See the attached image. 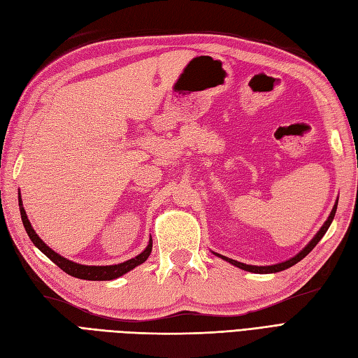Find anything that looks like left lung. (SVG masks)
Wrapping results in <instances>:
<instances>
[{
    "label": "left lung",
    "mask_w": 358,
    "mask_h": 358,
    "mask_svg": "<svg viewBox=\"0 0 358 358\" xmlns=\"http://www.w3.org/2000/svg\"><path fill=\"white\" fill-rule=\"evenodd\" d=\"M338 200H339V199H338ZM338 200H336V203H334V206H333V209H331V212H330V215H329L327 221L322 224V227L318 230V233L312 237V241H310L305 248H303L299 254H296L294 257H291L289 259H285V262H282V263H276V264H272V266H252V264H245V263H241V262H236V259L229 258V257H225V255H221V254H218V252H213V251H212V252H213L216 257H220V258L225 259L227 263H230V264H233V266H236V267H239V268H242V270H246V272H251V273L267 275V273L282 272V270L289 268L291 266L297 264V263L300 262V259L305 258V257L312 251V249L317 246V243L322 239V236L326 234V231L329 230V227H330V224H331V221H333V218H334V215H336V209H338Z\"/></svg>",
    "instance_id": "obj_1"
}]
</instances>
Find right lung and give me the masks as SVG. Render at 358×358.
Listing matches in <instances>:
<instances>
[{
  "instance_id": "obj_1",
  "label": "right lung",
  "mask_w": 358,
  "mask_h": 358,
  "mask_svg": "<svg viewBox=\"0 0 358 358\" xmlns=\"http://www.w3.org/2000/svg\"><path fill=\"white\" fill-rule=\"evenodd\" d=\"M19 209H20V218H22L25 231L28 233L31 242L34 243L49 259H52V262L55 263L59 268H62L64 272L69 273L70 276H74V278L86 279V280H112V279H116L119 276L128 273L129 270H133L134 267L145 263L148 257L150 255V252H152V237H150L149 243L145 248L143 252H140L138 255H136L131 259H127V262H124V263L112 264V266H85V264L74 263V262H71V259L64 258L62 255L53 251L52 248H49L45 242L40 239L38 234L34 231V229H32V225L28 220L27 212L24 209V204H22V199H20V194H19Z\"/></svg>"
}]
</instances>
